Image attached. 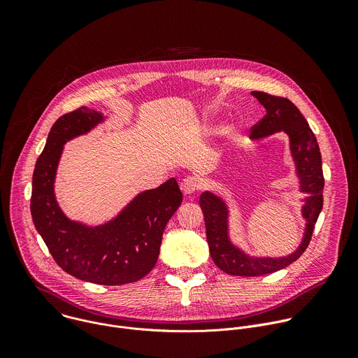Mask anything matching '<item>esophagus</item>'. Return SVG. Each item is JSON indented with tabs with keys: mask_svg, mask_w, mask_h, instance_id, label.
Returning <instances> with one entry per match:
<instances>
[{
	"mask_svg": "<svg viewBox=\"0 0 358 358\" xmlns=\"http://www.w3.org/2000/svg\"><path fill=\"white\" fill-rule=\"evenodd\" d=\"M180 187H181V191L185 195H189V194H194L195 191H198L201 188V180L196 178V177H185L181 181Z\"/></svg>",
	"mask_w": 358,
	"mask_h": 358,
	"instance_id": "esophagus-1",
	"label": "esophagus"
}]
</instances>
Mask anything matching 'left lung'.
<instances>
[{
	"label": "left lung",
	"instance_id": "1",
	"mask_svg": "<svg viewBox=\"0 0 358 358\" xmlns=\"http://www.w3.org/2000/svg\"><path fill=\"white\" fill-rule=\"evenodd\" d=\"M266 115L250 129V138H262L276 131L287 133L290 151L300 178V191L308 194L301 207V215L308 221L300 246L287 257L282 258H252L231 243L228 235V208L225 202L213 192H202L199 207L206 220L207 241L211 258L215 265L234 276H262L278 272L299 259L308 249L315 224L323 208L324 177L322 155L315 133L309 127L300 110L286 97L273 96L265 92H252Z\"/></svg>",
	"mask_w": 358,
	"mask_h": 358
}]
</instances>
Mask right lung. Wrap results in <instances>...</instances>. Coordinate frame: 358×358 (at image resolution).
I'll return each instance as SVG.
<instances>
[{"label": "right lung", "instance_id": "obj_1", "mask_svg": "<svg viewBox=\"0 0 358 358\" xmlns=\"http://www.w3.org/2000/svg\"><path fill=\"white\" fill-rule=\"evenodd\" d=\"M103 115L85 106L61 116L50 129L32 177V221L55 262L69 275L97 283L137 282L155 268L164 228L182 202L176 178L138 194L112 221L86 227L59 208L54 182L64 144L87 133Z\"/></svg>", "mask_w": 358, "mask_h": 358}]
</instances>
